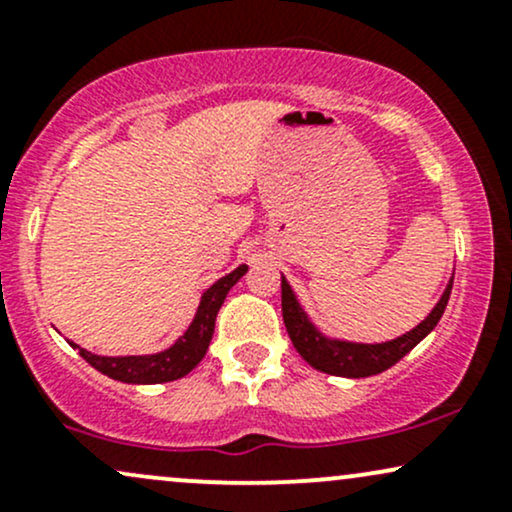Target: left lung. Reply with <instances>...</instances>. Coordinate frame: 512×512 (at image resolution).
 <instances>
[{
	"mask_svg": "<svg viewBox=\"0 0 512 512\" xmlns=\"http://www.w3.org/2000/svg\"><path fill=\"white\" fill-rule=\"evenodd\" d=\"M452 291V276L445 286L443 296L433 305L428 313L414 330L404 332L402 337L390 339V342L380 344H361L349 342V339H334L327 337L325 332L317 330V325L310 320L303 305L298 303L296 293H293L291 284L286 276L281 274V313H284V325L289 332L293 346L305 361L315 370L330 375H342V378H368V375H378L395 366L399 358H404L414 349L421 339H426L438 325V320L445 313V305L450 301Z\"/></svg>",
	"mask_w": 512,
	"mask_h": 512,
	"instance_id": "obj_1",
	"label": "left lung"
}]
</instances>
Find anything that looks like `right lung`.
Masks as SVG:
<instances>
[{
    "instance_id": "right-lung-1",
    "label": "right lung",
    "mask_w": 512,
    "mask_h": 512,
    "mask_svg": "<svg viewBox=\"0 0 512 512\" xmlns=\"http://www.w3.org/2000/svg\"><path fill=\"white\" fill-rule=\"evenodd\" d=\"M248 272V264H240L231 274L221 276L219 281L209 286L202 293L197 305V313L192 317L190 327H187L182 337L175 339L173 346L158 351V354H142V356H98L91 351L81 349L79 344L69 342L79 351V356L93 368L101 370L108 378L120 380L129 385H158L170 383V380L185 378L192 368L202 361L207 354L211 337H214L216 315H219L223 301H226L228 291L238 284L240 276Z\"/></svg>"
}]
</instances>
